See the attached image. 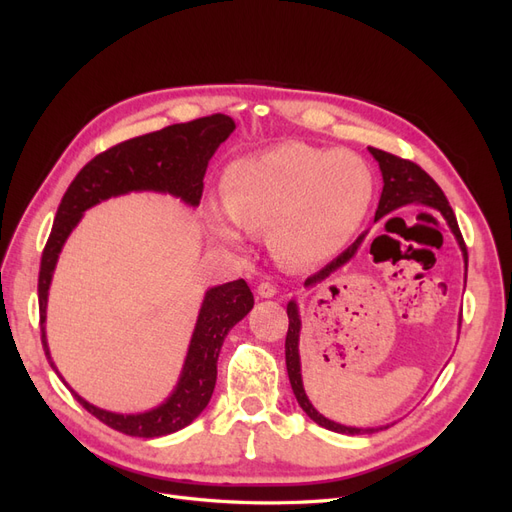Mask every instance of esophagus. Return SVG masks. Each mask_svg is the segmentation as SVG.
<instances>
[{
    "label": "esophagus",
    "instance_id": "1",
    "mask_svg": "<svg viewBox=\"0 0 512 512\" xmlns=\"http://www.w3.org/2000/svg\"><path fill=\"white\" fill-rule=\"evenodd\" d=\"M276 292H278V288H276V284L270 282V280H265V282H261V284L257 286V294H259L261 299H272Z\"/></svg>",
    "mask_w": 512,
    "mask_h": 512
}]
</instances>
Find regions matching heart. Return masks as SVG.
Wrapping results in <instances>:
<instances>
[{
	"instance_id": "heart-1",
	"label": "heart",
	"mask_w": 512,
	"mask_h": 512,
	"mask_svg": "<svg viewBox=\"0 0 512 512\" xmlns=\"http://www.w3.org/2000/svg\"><path fill=\"white\" fill-rule=\"evenodd\" d=\"M371 199V168L346 149L284 143L230 161L222 176L228 218L247 234L265 232L272 253L286 265H313L342 249ZM235 227L222 213H209L211 234L232 249L242 245Z\"/></svg>"
}]
</instances>
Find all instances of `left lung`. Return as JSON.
<instances>
[{"instance_id":"8db88e82","label":"left lung","mask_w":512,"mask_h":512,"mask_svg":"<svg viewBox=\"0 0 512 512\" xmlns=\"http://www.w3.org/2000/svg\"><path fill=\"white\" fill-rule=\"evenodd\" d=\"M369 153L375 157V161L380 164L382 170V178H384V188H382V197L378 203V211H375V222L382 220L386 213L398 209V207H405V205H423L429 209H436L442 213V218L446 220L448 228L452 230L456 242H459V247L463 251V259H465V267H467V247H465V240L463 234L459 230V224H456L454 218V211L448 205V199L444 197L442 188L434 182V178L429 176L427 172H423L417 164L409 159H402L396 157L392 153H386L382 149H375L369 147ZM367 234V232H365ZM365 234H361L351 247H348L344 253H340L334 261H330L326 267H321V270L313 276H309L305 280V286H315L319 282H324L326 278H330L336 270L344 263L351 261L361 242L365 240ZM378 240V238H375ZM373 240V245H375ZM371 245V247H373ZM286 313H288V334H286V369H288V378H290V386L294 396H297V402L301 405V409L321 427L330 429V432L336 434H348V436H359V434H373V432H380L384 427H351V425H342L336 423L328 417L321 415L313 405L311 400L305 394L303 388V375H301V355H299V336H301V315H299V305L290 301L286 305ZM459 326H461V319H459ZM388 427V425H386Z\"/></svg>"}]
</instances>
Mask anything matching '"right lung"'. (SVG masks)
Here are the masks:
<instances>
[{
    "label": "right lung",
    "mask_w": 512,
    "mask_h": 512,
    "mask_svg": "<svg viewBox=\"0 0 512 512\" xmlns=\"http://www.w3.org/2000/svg\"><path fill=\"white\" fill-rule=\"evenodd\" d=\"M234 128V120L224 114L172 124L99 153L70 182L58 207L56 220H53L39 270L41 342L49 365L58 375L60 371L53 365L47 346L45 311L53 270H56L58 257L70 232L93 205L132 191L170 193L186 205L197 207L203 195V176L209 159L215 149L230 137ZM253 303V292L242 278L213 286L205 292L180 380L172 394L151 411L134 415L112 413L91 405L74 390L70 392L93 417L110 425L116 432L134 438L174 434L188 423H193L207 407L215 388V378H218V357L224 338L253 309Z\"/></svg>",
    "instance_id": "add662e5"
}]
</instances>
